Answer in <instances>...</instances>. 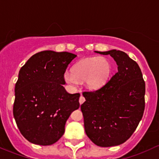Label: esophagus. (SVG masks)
<instances>
[{
    "label": "esophagus",
    "instance_id": "obj_1",
    "mask_svg": "<svg viewBox=\"0 0 159 159\" xmlns=\"http://www.w3.org/2000/svg\"><path fill=\"white\" fill-rule=\"evenodd\" d=\"M79 101H80V104H83V102H84V101H85V98L83 97V96H82V95H81V96H80Z\"/></svg>",
    "mask_w": 159,
    "mask_h": 159
}]
</instances>
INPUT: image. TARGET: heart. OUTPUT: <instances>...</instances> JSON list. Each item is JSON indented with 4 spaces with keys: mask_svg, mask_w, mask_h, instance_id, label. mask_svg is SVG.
<instances>
[{
    "mask_svg": "<svg viewBox=\"0 0 159 159\" xmlns=\"http://www.w3.org/2000/svg\"><path fill=\"white\" fill-rule=\"evenodd\" d=\"M110 73L111 65L107 59L103 57H89L77 62L73 71H65L63 79L72 86H77L80 81H85L89 89H96L106 83Z\"/></svg>",
    "mask_w": 159,
    "mask_h": 159,
    "instance_id": "heart-1",
    "label": "heart"
}]
</instances>
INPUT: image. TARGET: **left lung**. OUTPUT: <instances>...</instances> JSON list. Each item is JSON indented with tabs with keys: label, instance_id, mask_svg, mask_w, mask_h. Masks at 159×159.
I'll return each mask as SVG.
<instances>
[{
	"label": "left lung",
	"instance_id": "left-lung-1",
	"mask_svg": "<svg viewBox=\"0 0 159 159\" xmlns=\"http://www.w3.org/2000/svg\"><path fill=\"white\" fill-rule=\"evenodd\" d=\"M96 53L110 55L118 71L100 89L83 93L86 101L80 108L85 132L98 146H115L130 138L142 119L145 83L138 63L125 52Z\"/></svg>",
	"mask_w": 159,
	"mask_h": 159
}]
</instances>
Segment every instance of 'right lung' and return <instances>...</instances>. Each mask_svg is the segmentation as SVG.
<instances>
[{
	"label": "right lung",
	"mask_w": 159,
	"mask_h": 159,
	"mask_svg": "<svg viewBox=\"0 0 159 159\" xmlns=\"http://www.w3.org/2000/svg\"><path fill=\"white\" fill-rule=\"evenodd\" d=\"M76 57L44 50L33 55L20 70L13 114L20 133L31 143L57 142L70 114L79 109L80 93L70 94L63 87V73Z\"/></svg>",
	"instance_id": "add662e5"
}]
</instances>
